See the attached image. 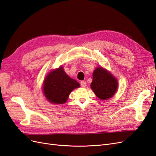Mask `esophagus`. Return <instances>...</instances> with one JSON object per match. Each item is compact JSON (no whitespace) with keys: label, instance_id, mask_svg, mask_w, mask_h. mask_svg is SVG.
<instances>
[{"label":"esophagus","instance_id":"esophagus-1","mask_svg":"<svg viewBox=\"0 0 156 156\" xmlns=\"http://www.w3.org/2000/svg\"><path fill=\"white\" fill-rule=\"evenodd\" d=\"M81 86L83 87V88H84L86 86H87V83L85 82V81H81Z\"/></svg>","mask_w":156,"mask_h":156}]
</instances>
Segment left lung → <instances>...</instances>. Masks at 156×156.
Masks as SVG:
<instances>
[{
  "label": "left lung",
  "instance_id": "left-lung-1",
  "mask_svg": "<svg viewBox=\"0 0 156 156\" xmlns=\"http://www.w3.org/2000/svg\"><path fill=\"white\" fill-rule=\"evenodd\" d=\"M90 87L96 96L105 100L115 95L118 88V81L111 72L101 67L94 71Z\"/></svg>",
  "mask_w": 156,
  "mask_h": 156
}]
</instances>
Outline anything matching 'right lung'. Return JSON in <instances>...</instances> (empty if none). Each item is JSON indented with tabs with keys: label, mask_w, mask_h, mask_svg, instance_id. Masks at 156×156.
<instances>
[{
	"label": "right lung",
	"mask_w": 156,
	"mask_h": 156,
	"mask_svg": "<svg viewBox=\"0 0 156 156\" xmlns=\"http://www.w3.org/2000/svg\"><path fill=\"white\" fill-rule=\"evenodd\" d=\"M79 83L66 73L62 66L52 70L44 81L43 92L49 102L63 104L68 100L73 89L79 88Z\"/></svg>",
	"instance_id": "right-lung-1"
}]
</instances>
